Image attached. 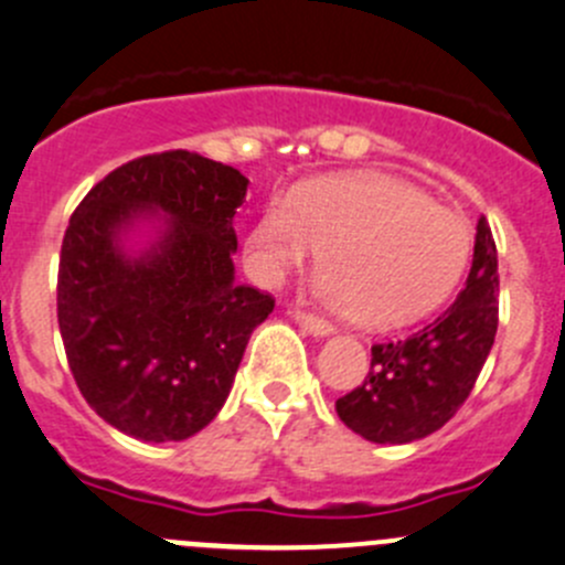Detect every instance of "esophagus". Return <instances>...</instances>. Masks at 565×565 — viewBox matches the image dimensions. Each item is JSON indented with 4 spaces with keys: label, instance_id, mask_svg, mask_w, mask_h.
<instances>
[{
    "label": "esophagus",
    "instance_id": "obj_1",
    "mask_svg": "<svg viewBox=\"0 0 565 565\" xmlns=\"http://www.w3.org/2000/svg\"><path fill=\"white\" fill-rule=\"evenodd\" d=\"M292 320L298 322L303 331H309L311 337H331L333 333V326L331 322H326L322 317H315V315H306V311H292Z\"/></svg>",
    "mask_w": 565,
    "mask_h": 565
}]
</instances>
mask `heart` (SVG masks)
<instances>
[{
  "label": "heart",
  "instance_id": "obj_1",
  "mask_svg": "<svg viewBox=\"0 0 565 565\" xmlns=\"http://www.w3.org/2000/svg\"><path fill=\"white\" fill-rule=\"evenodd\" d=\"M322 248L315 292L328 309L388 331L428 317L472 256L467 217L392 177H337L273 199L248 237L250 270L273 281Z\"/></svg>",
  "mask_w": 565,
  "mask_h": 565
}]
</instances>
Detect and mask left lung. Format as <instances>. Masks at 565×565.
Masks as SVG:
<instances>
[{
	"mask_svg": "<svg viewBox=\"0 0 565 565\" xmlns=\"http://www.w3.org/2000/svg\"><path fill=\"white\" fill-rule=\"evenodd\" d=\"M497 245L478 221L472 267L456 303L403 342L372 348L364 383L337 399L339 419L375 445L419 441L452 419L497 337Z\"/></svg>",
	"mask_w": 565,
	"mask_h": 565,
	"instance_id": "8db88e82",
	"label": "left lung"
}]
</instances>
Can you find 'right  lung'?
Returning a JSON list of instances; mask_svg holds the SVG:
<instances>
[{
    "mask_svg": "<svg viewBox=\"0 0 565 565\" xmlns=\"http://www.w3.org/2000/svg\"><path fill=\"white\" fill-rule=\"evenodd\" d=\"M248 179L190 151L131 160L71 215L57 322L82 397L120 434L184 441L232 392L270 295L234 281Z\"/></svg>",
    "mask_w": 565,
    "mask_h": 565,
    "instance_id": "right-lung-1",
    "label": "right lung"
}]
</instances>
